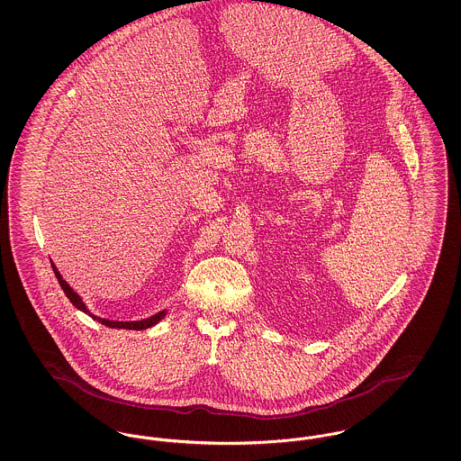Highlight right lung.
Masks as SVG:
<instances>
[{
  "label": "right lung",
  "mask_w": 461,
  "mask_h": 461,
  "mask_svg": "<svg viewBox=\"0 0 461 461\" xmlns=\"http://www.w3.org/2000/svg\"><path fill=\"white\" fill-rule=\"evenodd\" d=\"M51 267H53V273H55V276H57V280H59V284L62 286V290L66 292L67 297H68V301L74 304V306L77 307V309H81V311H85L86 314H89L93 320H98L102 325H105V327H110V329H126V330H145L150 329V327H154L155 323H158L164 316H166V311H162V312H157L154 316H150V318H147V320H141V321H110V320H104V318H98V316H95V314H91L86 306L83 304V301H81V297L70 288V286L67 285L66 280L60 276V273H59V269L55 267V264L51 263Z\"/></svg>",
  "instance_id": "right-lung-1"
}]
</instances>
